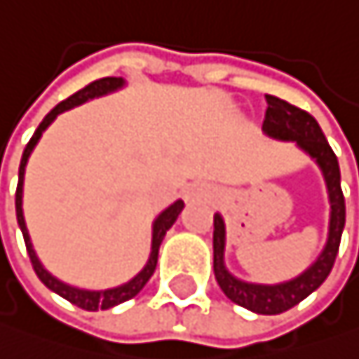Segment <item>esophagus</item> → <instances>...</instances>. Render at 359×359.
Listing matches in <instances>:
<instances>
[{
  "label": "esophagus",
  "mask_w": 359,
  "mask_h": 359,
  "mask_svg": "<svg viewBox=\"0 0 359 359\" xmlns=\"http://www.w3.org/2000/svg\"><path fill=\"white\" fill-rule=\"evenodd\" d=\"M213 198H215V189L209 187V185H191L185 191V200L187 202H202V200L209 202Z\"/></svg>",
  "instance_id": "esophagus-1"
}]
</instances>
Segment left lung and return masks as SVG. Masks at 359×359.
Masks as SVG:
<instances>
[{
	"instance_id": "8db88e82",
	"label": "left lung",
	"mask_w": 359,
	"mask_h": 359,
	"mask_svg": "<svg viewBox=\"0 0 359 359\" xmlns=\"http://www.w3.org/2000/svg\"><path fill=\"white\" fill-rule=\"evenodd\" d=\"M267 99V111L263 131L269 137L284 140V142H295L304 153H308L316 165L321 168L325 176V185L330 194V232H327V243L319 258L299 273L297 278L280 282V284H252L234 278L226 265H224V248H226V226L219 213L213 217V271L219 288L224 295L256 314H280L288 308L297 306L304 302L310 293L319 288L325 278L330 276L334 260L340 248V237L344 228V196L340 189V168L338 159L334 155L332 146L327 144L319 122H316L308 111L286 103L278 96L265 94Z\"/></svg>"
}]
</instances>
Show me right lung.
<instances>
[{"label":"right lung","instance_id":"add662e5","mask_svg":"<svg viewBox=\"0 0 359 359\" xmlns=\"http://www.w3.org/2000/svg\"><path fill=\"white\" fill-rule=\"evenodd\" d=\"M125 86V79L122 77H103V79H96L92 83H88L83 90L75 92L73 96H68L66 101L57 103L47 116L45 120L40 122L38 129L34 131L32 140L27 142L25 150H23V157H21V165H19V185H17V196H15V204H17V222H19V228L23 232V239H25V248H27V254H29V260H32V267L36 271V276L40 278V282H43L47 288H51L53 293H57L60 297L68 299L71 304L83 308V310H107V308H114L122 302H127L131 297H135L142 288L146 286V282L150 280V276L155 273V267H157V258H159V245L165 237V232L172 228V224L176 222V217L181 215L185 202L183 200H176L174 204H170L168 209L155 219L153 224V248H150V258L148 263L144 265V269L131 278L129 282L120 284V286H114V288H105V291H86V288H77V286H71V284H64L62 280H57L55 276H51L43 263L38 260L36 252H34V245L29 241V232H27V226H25V217H23V176H25V165H27V159L32 155L34 146L38 144L40 135H43V131L51 125V122L57 118V114L66 111V109H73L90 99H96V96H103V94H109L118 88Z\"/></svg>","mask_w":359,"mask_h":359}]
</instances>
